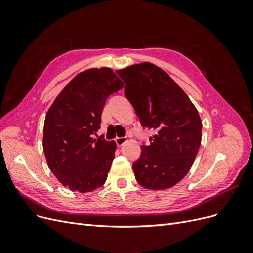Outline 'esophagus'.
Segmentation results:
<instances>
[{"label":"esophagus","instance_id":"34e87169","mask_svg":"<svg viewBox=\"0 0 253 253\" xmlns=\"http://www.w3.org/2000/svg\"><path fill=\"white\" fill-rule=\"evenodd\" d=\"M115 141H116L117 145L120 148V147H122V145H124L127 141V138H126V137H117L116 140H115Z\"/></svg>","mask_w":253,"mask_h":253}]
</instances>
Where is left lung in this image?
<instances>
[{
	"label": "left lung",
	"mask_w": 253,
	"mask_h": 253,
	"mask_svg": "<svg viewBox=\"0 0 253 253\" xmlns=\"http://www.w3.org/2000/svg\"><path fill=\"white\" fill-rule=\"evenodd\" d=\"M117 74L141 125L155 131L133 164L135 178L149 190L172 188L188 174L200 150V114L183 89L155 64L129 65Z\"/></svg>",
	"instance_id": "obj_1"
}]
</instances>
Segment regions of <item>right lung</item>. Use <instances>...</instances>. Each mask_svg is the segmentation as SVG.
Listing matches in <instances>:
<instances>
[{"instance_id": "add662e5", "label": "right lung", "mask_w": 253, "mask_h": 253, "mask_svg": "<svg viewBox=\"0 0 253 253\" xmlns=\"http://www.w3.org/2000/svg\"><path fill=\"white\" fill-rule=\"evenodd\" d=\"M122 87L112 68H88L68 82L50 105L43 151L50 171L64 187L86 193L105 183L117 144L95 135L106 99Z\"/></svg>"}]
</instances>
